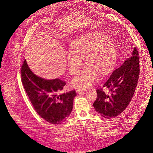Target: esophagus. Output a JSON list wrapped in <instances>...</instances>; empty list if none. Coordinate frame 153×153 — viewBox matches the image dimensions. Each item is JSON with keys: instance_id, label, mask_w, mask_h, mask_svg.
I'll return each mask as SVG.
<instances>
[{"instance_id": "34e87169", "label": "esophagus", "mask_w": 153, "mask_h": 153, "mask_svg": "<svg viewBox=\"0 0 153 153\" xmlns=\"http://www.w3.org/2000/svg\"><path fill=\"white\" fill-rule=\"evenodd\" d=\"M85 89H76V92H78V93H80L82 91H84Z\"/></svg>"}]
</instances>
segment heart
Returning <instances> with one entry per match:
<instances>
[{"label": "heart", "instance_id": "heart-1", "mask_svg": "<svg viewBox=\"0 0 153 153\" xmlns=\"http://www.w3.org/2000/svg\"><path fill=\"white\" fill-rule=\"evenodd\" d=\"M81 58L87 66L73 78L76 87L86 88L93 84L98 73L105 74L113 68L116 59V50L113 39L100 32H91L80 36L74 40L66 53L69 72L74 75L82 65Z\"/></svg>", "mask_w": 153, "mask_h": 153}]
</instances>
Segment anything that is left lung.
I'll return each instance as SVG.
<instances>
[{
  "label": "left lung",
  "instance_id": "obj_1",
  "mask_svg": "<svg viewBox=\"0 0 153 153\" xmlns=\"http://www.w3.org/2000/svg\"><path fill=\"white\" fill-rule=\"evenodd\" d=\"M139 62L138 52L135 47L132 56L115 69L102 87L97 89L93 106L101 116L107 119L117 117L126 108L136 89Z\"/></svg>",
  "mask_w": 153,
  "mask_h": 153
}]
</instances>
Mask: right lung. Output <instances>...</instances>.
Instances as JSON below:
<instances>
[{
	"instance_id": "right-lung-1",
	"label": "right lung",
	"mask_w": 153,
	"mask_h": 153,
	"mask_svg": "<svg viewBox=\"0 0 153 153\" xmlns=\"http://www.w3.org/2000/svg\"><path fill=\"white\" fill-rule=\"evenodd\" d=\"M23 86L34 110L39 116L53 124L64 122L71 114L75 90L63 92L65 81L45 80L31 71L26 60L21 68Z\"/></svg>"
}]
</instances>
